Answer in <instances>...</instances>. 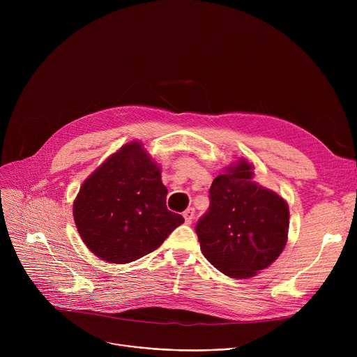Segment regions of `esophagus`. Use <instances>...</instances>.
Masks as SVG:
<instances>
[{
  "mask_svg": "<svg viewBox=\"0 0 357 357\" xmlns=\"http://www.w3.org/2000/svg\"><path fill=\"white\" fill-rule=\"evenodd\" d=\"M193 216H195V209L193 208H189L183 212V219H185V223L186 225H190L192 220H193Z\"/></svg>",
  "mask_w": 357,
  "mask_h": 357,
  "instance_id": "esophagus-1",
  "label": "esophagus"
}]
</instances>
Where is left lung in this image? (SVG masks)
I'll list each match as a JSON object with an SVG mask.
<instances>
[{"instance_id":"left-lung-1","label":"left lung","mask_w":357,"mask_h":357,"mask_svg":"<svg viewBox=\"0 0 357 357\" xmlns=\"http://www.w3.org/2000/svg\"><path fill=\"white\" fill-rule=\"evenodd\" d=\"M252 178L245 158L225 167L211 186V208L196 225L203 256L236 280L270 267L288 240L287 200Z\"/></svg>"}]
</instances>
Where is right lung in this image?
Listing matches in <instances>:
<instances>
[{"label":"right lung","mask_w":357,"mask_h":357,"mask_svg":"<svg viewBox=\"0 0 357 357\" xmlns=\"http://www.w3.org/2000/svg\"><path fill=\"white\" fill-rule=\"evenodd\" d=\"M161 167L142 141L124 144L83 182L73 219L87 248L113 264L135 261L158 248L183 223L167 209Z\"/></svg>","instance_id":"1"}]
</instances>
